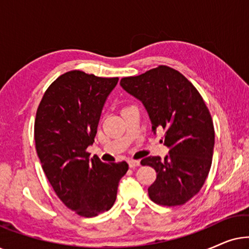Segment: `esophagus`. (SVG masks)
Segmentation results:
<instances>
[{
	"label": "esophagus",
	"instance_id": "esophagus-1",
	"mask_svg": "<svg viewBox=\"0 0 249 249\" xmlns=\"http://www.w3.org/2000/svg\"><path fill=\"white\" fill-rule=\"evenodd\" d=\"M128 164L130 168H136V166L141 165V162L138 160H128Z\"/></svg>",
	"mask_w": 249,
	"mask_h": 249
}]
</instances>
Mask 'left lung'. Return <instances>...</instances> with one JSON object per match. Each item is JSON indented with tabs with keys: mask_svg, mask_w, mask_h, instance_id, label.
I'll list each match as a JSON object with an SVG mask.
<instances>
[{
	"mask_svg": "<svg viewBox=\"0 0 249 249\" xmlns=\"http://www.w3.org/2000/svg\"><path fill=\"white\" fill-rule=\"evenodd\" d=\"M120 85L144 105L152 130L165 131L169 155L141 162L156 171L149 198L159 205H182L199 192L212 164L214 127L205 102L183 74L166 66L122 78Z\"/></svg>",
	"mask_w": 249,
	"mask_h": 249,
	"instance_id": "1",
	"label": "left lung"
}]
</instances>
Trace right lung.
Masks as SVG:
<instances>
[{
	"label": "right lung",
	"mask_w": 249,
	"mask_h": 249,
	"mask_svg": "<svg viewBox=\"0 0 249 249\" xmlns=\"http://www.w3.org/2000/svg\"><path fill=\"white\" fill-rule=\"evenodd\" d=\"M118 80L68 71L50 85L37 108L34 136L46 178L64 205L85 217L113 206L128 171L127 162L104 163L86 151Z\"/></svg>",
	"instance_id": "add662e5"
}]
</instances>
